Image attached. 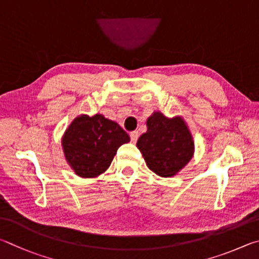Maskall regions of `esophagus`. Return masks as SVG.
I'll return each mask as SVG.
<instances>
[{"mask_svg":"<svg viewBox=\"0 0 259 259\" xmlns=\"http://www.w3.org/2000/svg\"><path fill=\"white\" fill-rule=\"evenodd\" d=\"M130 137H131V141L135 143L139 139V132H138V131H133V132L130 133Z\"/></svg>","mask_w":259,"mask_h":259,"instance_id":"1","label":"esophagus"}]
</instances>
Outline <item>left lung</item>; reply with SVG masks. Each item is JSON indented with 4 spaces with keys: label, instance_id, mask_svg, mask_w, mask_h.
<instances>
[{
    "label": "left lung",
    "instance_id": "1",
    "mask_svg": "<svg viewBox=\"0 0 259 259\" xmlns=\"http://www.w3.org/2000/svg\"><path fill=\"white\" fill-rule=\"evenodd\" d=\"M148 131L137 147L147 165L161 178H171L191 160L194 142L183 118H168L156 111L148 118Z\"/></svg>",
    "mask_w": 259,
    "mask_h": 259
}]
</instances>
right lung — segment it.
Wrapping results in <instances>:
<instances>
[{"instance_id":"right-lung-1","label":"right lung","mask_w":259,"mask_h":259,"mask_svg":"<svg viewBox=\"0 0 259 259\" xmlns=\"http://www.w3.org/2000/svg\"><path fill=\"white\" fill-rule=\"evenodd\" d=\"M127 142L128 134L116 121L100 113L76 117L61 141L67 162L76 175L85 179L104 173L118 148Z\"/></svg>"}]
</instances>
